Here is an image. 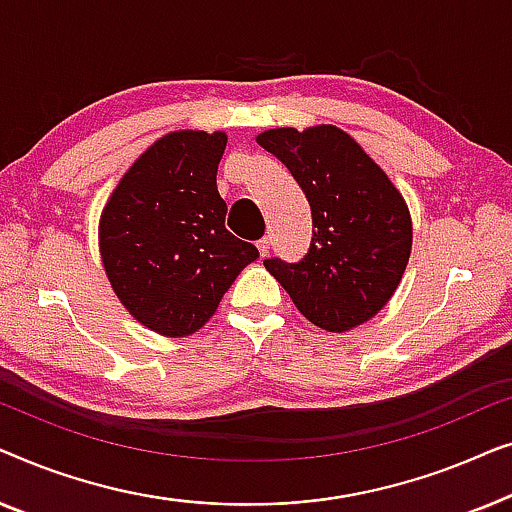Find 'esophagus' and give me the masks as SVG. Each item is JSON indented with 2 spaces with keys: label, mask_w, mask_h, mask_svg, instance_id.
Returning a JSON list of instances; mask_svg holds the SVG:
<instances>
[{
  "label": "esophagus",
  "mask_w": 512,
  "mask_h": 512,
  "mask_svg": "<svg viewBox=\"0 0 512 512\" xmlns=\"http://www.w3.org/2000/svg\"><path fill=\"white\" fill-rule=\"evenodd\" d=\"M256 249H258V254H261V256H268V251H270V240H268V237H261V240L256 242Z\"/></svg>",
  "instance_id": "1"
}]
</instances>
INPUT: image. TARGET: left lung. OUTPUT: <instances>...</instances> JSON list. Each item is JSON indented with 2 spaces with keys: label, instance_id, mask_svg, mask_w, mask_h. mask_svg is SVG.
I'll list each match as a JSON object with an SVG mask.
<instances>
[{
  "label": "left lung",
  "instance_id": "left-lung-1",
  "mask_svg": "<svg viewBox=\"0 0 512 512\" xmlns=\"http://www.w3.org/2000/svg\"><path fill=\"white\" fill-rule=\"evenodd\" d=\"M256 142L282 160L312 209V242L298 263L263 265L314 326L345 333L375 317L401 282L412 249L403 195L335 125L265 130Z\"/></svg>",
  "mask_w": 512,
  "mask_h": 512
}]
</instances>
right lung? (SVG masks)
<instances>
[{
	"instance_id": "1",
	"label": "right lung",
	"mask_w": 512,
	"mask_h": 512,
	"mask_svg": "<svg viewBox=\"0 0 512 512\" xmlns=\"http://www.w3.org/2000/svg\"><path fill=\"white\" fill-rule=\"evenodd\" d=\"M226 132L179 130L139 156L104 205L100 254L111 289L139 324L167 338L202 328L258 258L226 230L216 170Z\"/></svg>"
}]
</instances>
